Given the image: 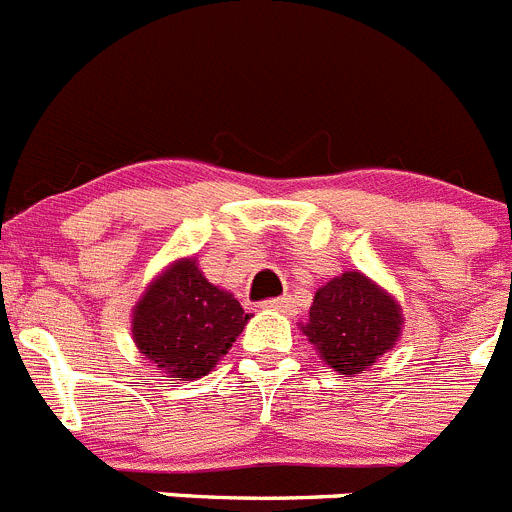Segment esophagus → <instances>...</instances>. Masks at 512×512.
<instances>
[{
	"mask_svg": "<svg viewBox=\"0 0 512 512\" xmlns=\"http://www.w3.org/2000/svg\"><path fill=\"white\" fill-rule=\"evenodd\" d=\"M264 307H269V310H279V312H292V297L289 295L274 297V300H266Z\"/></svg>",
	"mask_w": 512,
	"mask_h": 512,
	"instance_id": "1",
	"label": "esophagus"
}]
</instances>
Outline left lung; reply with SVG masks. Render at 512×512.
Instances as JSON below:
<instances>
[{
    "label": "left lung",
    "instance_id": "1",
    "mask_svg": "<svg viewBox=\"0 0 512 512\" xmlns=\"http://www.w3.org/2000/svg\"><path fill=\"white\" fill-rule=\"evenodd\" d=\"M400 330L402 310L395 297L361 271H343L323 284L302 325L320 359L338 374H364L395 346Z\"/></svg>",
    "mask_w": 512,
    "mask_h": 512
}]
</instances>
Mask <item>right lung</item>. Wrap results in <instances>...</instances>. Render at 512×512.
I'll return each instance as SVG.
<instances>
[{
	"instance_id": "obj_1",
	"label": "right lung",
	"mask_w": 512,
	"mask_h": 512,
	"mask_svg": "<svg viewBox=\"0 0 512 512\" xmlns=\"http://www.w3.org/2000/svg\"><path fill=\"white\" fill-rule=\"evenodd\" d=\"M251 320L230 292L205 279L194 259L158 274L133 310V341L169 382H192L212 372Z\"/></svg>"
}]
</instances>
